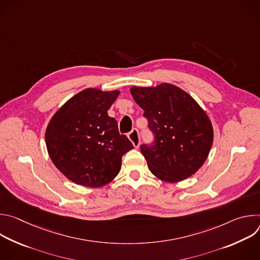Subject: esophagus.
Segmentation results:
<instances>
[{
    "mask_svg": "<svg viewBox=\"0 0 260 260\" xmlns=\"http://www.w3.org/2000/svg\"><path fill=\"white\" fill-rule=\"evenodd\" d=\"M128 139L132 141L133 145L138 148L140 146V143H141V139H140V134H139V131L137 128H134L131 133H128L127 135Z\"/></svg>",
    "mask_w": 260,
    "mask_h": 260,
    "instance_id": "obj_1",
    "label": "esophagus"
}]
</instances>
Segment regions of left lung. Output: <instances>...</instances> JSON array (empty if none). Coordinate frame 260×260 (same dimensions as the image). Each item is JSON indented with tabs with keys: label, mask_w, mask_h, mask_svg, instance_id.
Wrapping results in <instances>:
<instances>
[{
	"label": "left lung",
	"mask_w": 260,
	"mask_h": 260,
	"mask_svg": "<svg viewBox=\"0 0 260 260\" xmlns=\"http://www.w3.org/2000/svg\"><path fill=\"white\" fill-rule=\"evenodd\" d=\"M154 136L140 149L151 173L167 182H179L194 174L206 161L213 143V127L200 105L173 84L132 87Z\"/></svg>",
	"instance_id": "1"
}]
</instances>
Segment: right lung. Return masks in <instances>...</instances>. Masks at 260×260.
I'll list each match as a JSON object with an SVG mask.
<instances>
[{"mask_svg":"<svg viewBox=\"0 0 260 260\" xmlns=\"http://www.w3.org/2000/svg\"><path fill=\"white\" fill-rule=\"evenodd\" d=\"M119 91L86 88L70 99L51 118L45 134L54 166L72 182L101 187L112 181L121 157L134 146L120 135L108 110Z\"/></svg>","mask_w":260,"mask_h":260,"instance_id":"right-lung-1","label":"right lung"}]
</instances>
